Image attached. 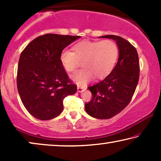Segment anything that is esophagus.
Segmentation results:
<instances>
[{"instance_id":"obj_1","label":"esophagus","mask_w":161,"mask_h":161,"mask_svg":"<svg viewBox=\"0 0 161 161\" xmlns=\"http://www.w3.org/2000/svg\"><path fill=\"white\" fill-rule=\"evenodd\" d=\"M77 89H78V92H82L84 91V90L86 89L85 88L83 87H81V86H78V87H77Z\"/></svg>"}]
</instances>
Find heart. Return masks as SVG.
<instances>
[{"instance_id": "heart-1", "label": "heart", "mask_w": 161, "mask_h": 161, "mask_svg": "<svg viewBox=\"0 0 161 161\" xmlns=\"http://www.w3.org/2000/svg\"><path fill=\"white\" fill-rule=\"evenodd\" d=\"M73 53L63 50L60 61L67 72H74L79 61H82L83 69L76 72L72 79L80 86L86 85L94 76L102 79L113 70L119 56L118 46L111 40L101 42L84 40L77 43L72 47Z\"/></svg>"}]
</instances>
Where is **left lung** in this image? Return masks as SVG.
<instances>
[{
  "label": "left lung",
  "instance_id": "obj_1",
  "mask_svg": "<svg viewBox=\"0 0 161 161\" xmlns=\"http://www.w3.org/2000/svg\"><path fill=\"white\" fill-rule=\"evenodd\" d=\"M100 37L116 41L119 58L106 78L88 88L92 98L85 104V109L92 117L107 119L120 113L130 102L139 78V61L136 49L128 41L115 35Z\"/></svg>",
  "mask_w": 161,
  "mask_h": 161
}]
</instances>
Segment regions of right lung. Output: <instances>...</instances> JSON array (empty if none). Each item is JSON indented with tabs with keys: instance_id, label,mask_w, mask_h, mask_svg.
Wrapping results in <instances>:
<instances>
[{
	"instance_id": "1",
	"label": "right lung",
	"mask_w": 161,
	"mask_h": 161,
	"mask_svg": "<svg viewBox=\"0 0 161 161\" xmlns=\"http://www.w3.org/2000/svg\"><path fill=\"white\" fill-rule=\"evenodd\" d=\"M80 36L47 34L28 44L19 56L17 85L26 110L49 120L64 109L63 100L77 92L60 61L62 50Z\"/></svg>"
}]
</instances>
